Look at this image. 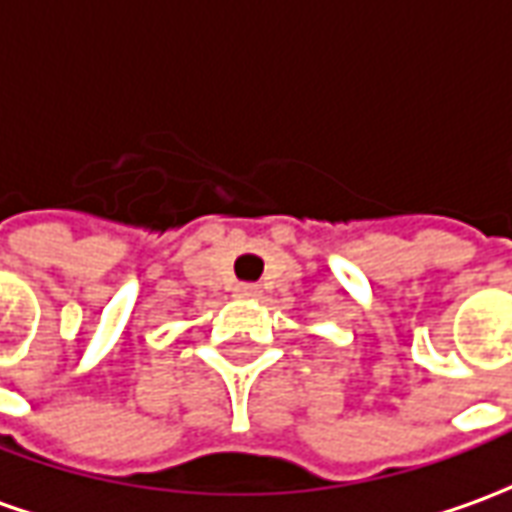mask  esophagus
I'll use <instances>...</instances> for the list:
<instances>
[{
    "instance_id": "esophagus-1",
    "label": "esophagus",
    "mask_w": 512,
    "mask_h": 512,
    "mask_svg": "<svg viewBox=\"0 0 512 512\" xmlns=\"http://www.w3.org/2000/svg\"><path fill=\"white\" fill-rule=\"evenodd\" d=\"M235 294L238 297H260V288L252 283H238L235 285Z\"/></svg>"
}]
</instances>
